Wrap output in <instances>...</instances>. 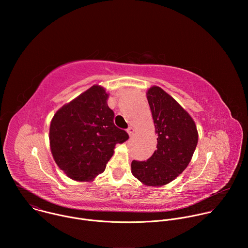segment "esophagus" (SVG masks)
<instances>
[{
    "instance_id": "esophagus-1",
    "label": "esophagus",
    "mask_w": 248,
    "mask_h": 248,
    "mask_svg": "<svg viewBox=\"0 0 248 248\" xmlns=\"http://www.w3.org/2000/svg\"><path fill=\"white\" fill-rule=\"evenodd\" d=\"M126 131L128 132V134H129V136H132L133 134H134V132H135V129L133 128V127H131V126H129L127 129H126Z\"/></svg>"
}]
</instances>
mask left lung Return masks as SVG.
Masks as SVG:
<instances>
[{
	"mask_svg": "<svg viewBox=\"0 0 248 248\" xmlns=\"http://www.w3.org/2000/svg\"><path fill=\"white\" fill-rule=\"evenodd\" d=\"M155 124L157 150L146 161L133 160L131 172L149 186L173 181L189 164L197 145L196 125L182 106L158 86L147 92Z\"/></svg>",
	"mask_w": 248,
	"mask_h": 248,
	"instance_id": "left-lung-1",
	"label": "left lung"
}]
</instances>
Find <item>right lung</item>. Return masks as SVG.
Here are the masks:
<instances>
[{"mask_svg":"<svg viewBox=\"0 0 248 248\" xmlns=\"http://www.w3.org/2000/svg\"><path fill=\"white\" fill-rule=\"evenodd\" d=\"M108 94L94 85L54 116L50 125L53 157L67 176L78 182L93 180L105 170L116 144L128 139L114 124Z\"/></svg>","mask_w":248,"mask_h":248,"instance_id":"right-lung-1","label":"right lung"}]
</instances>
